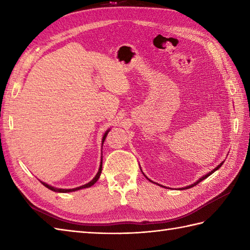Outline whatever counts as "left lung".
I'll use <instances>...</instances> for the list:
<instances>
[{
    "mask_svg": "<svg viewBox=\"0 0 250 250\" xmlns=\"http://www.w3.org/2000/svg\"><path fill=\"white\" fill-rule=\"evenodd\" d=\"M224 162L225 161H222L220 164H219V166L218 167H216L214 169H213V171H210L209 173H207V174H205V175H203V176H202L201 178H199L198 180H196V182L195 183H193V184H191V185H189V186H187V187H184V188H179V190H185V189H189V188H192V187H194V186H196V185H198L199 183H201L202 182V180H204L205 178H207V177H208L209 176V175H211V174H213L214 172H216L217 171V169H218L221 166H222V164H224ZM141 171H142V168H141ZM143 174H144V173H143ZM145 175V174H144ZM145 176H146V175H145ZM146 178H148L147 176H146ZM148 179H149V178H148ZM150 180V179H149ZM150 182H151V180H150Z\"/></svg>",
    "mask_w": 250,
    "mask_h": 250,
    "instance_id": "left-lung-1",
    "label": "left lung"
}]
</instances>
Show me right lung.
<instances>
[{
    "label": "right lung",
    "mask_w": 250,
    "mask_h": 250,
    "mask_svg": "<svg viewBox=\"0 0 250 250\" xmlns=\"http://www.w3.org/2000/svg\"><path fill=\"white\" fill-rule=\"evenodd\" d=\"M109 130H110V129H108L107 131H105V133H104V135H103V137H102V146H103V143H104V141H105V139H106V135H107V133L109 132ZM102 161H103V157H101V162H100L99 171H98L97 175H95V176H94V178L91 180V182H89V183H88V184H86V185H83V186H81V187L73 188V189H61V188L52 187V186H50V185H48V184H46V183H44V182H41V183L43 184L46 188H48V189H50V190H52V191H55V192H60V193L73 192V191H77V190H81V189L89 188V187H91V186H93L95 183H97V182H98V179L100 178V175H101V173H102Z\"/></svg>",
    "instance_id": "right-lung-1"
}]
</instances>
